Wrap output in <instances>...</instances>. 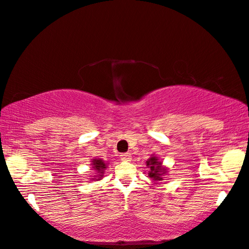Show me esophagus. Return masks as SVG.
<instances>
[{"label":"esophagus","instance_id":"34e87169","mask_svg":"<svg viewBox=\"0 0 249 249\" xmlns=\"http://www.w3.org/2000/svg\"><path fill=\"white\" fill-rule=\"evenodd\" d=\"M122 161H131V153L126 152V153H122L120 156Z\"/></svg>","mask_w":249,"mask_h":249}]
</instances>
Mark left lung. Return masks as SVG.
I'll return each instance as SVG.
<instances>
[{"label": "left lung", "instance_id": "left-lung-1", "mask_svg": "<svg viewBox=\"0 0 249 249\" xmlns=\"http://www.w3.org/2000/svg\"><path fill=\"white\" fill-rule=\"evenodd\" d=\"M146 166L150 168L149 177L151 178L152 180L157 181V183L163 180L162 176L164 174H167V168H164L162 166V162H160L157 157H151V158L148 159V161H146Z\"/></svg>", "mask_w": 249, "mask_h": 249}]
</instances>
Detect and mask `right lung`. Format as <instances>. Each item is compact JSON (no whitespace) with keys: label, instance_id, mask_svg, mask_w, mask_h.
Returning a JSON list of instances; mask_svg holds the SVG:
<instances>
[{"label":"right lung","instance_id":"1","mask_svg":"<svg viewBox=\"0 0 249 249\" xmlns=\"http://www.w3.org/2000/svg\"><path fill=\"white\" fill-rule=\"evenodd\" d=\"M91 166H92V169L97 171V176H93L94 178H92V180H100L104 176L105 169L107 168V163L101 159H93Z\"/></svg>","mask_w":249,"mask_h":249}]
</instances>
